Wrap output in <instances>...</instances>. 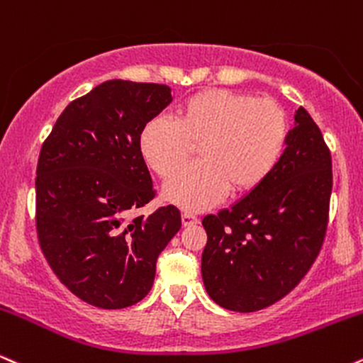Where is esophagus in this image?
<instances>
[{
	"mask_svg": "<svg viewBox=\"0 0 363 363\" xmlns=\"http://www.w3.org/2000/svg\"><path fill=\"white\" fill-rule=\"evenodd\" d=\"M182 224L185 225H194V224H199V217H195L194 214H182Z\"/></svg>",
	"mask_w": 363,
	"mask_h": 363,
	"instance_id": "esophagus-1",
	"label": "esophagus"
}]
</instances>
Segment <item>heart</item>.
<instances>
[{
  "label": "heart",
  "mask_w": 363,
  "mask_h": 363,
  "mask_svg": "<svg viewBox=\"0 0 363 363\" xmlns=\"http://www.w3.org/2000/svg\"><path fill=\"white\" fill-rule=\"evenodd\" d=\"M287 130L284 110L274 100L211 88L182 101L174 122H147L139 149L149 168L169 180L199 147L201 163L169 182L163 197L183 211L200 212L228 191L258 189L282 157Z\"/></svg>",
  "instance_id": "1"
}]
</instances>
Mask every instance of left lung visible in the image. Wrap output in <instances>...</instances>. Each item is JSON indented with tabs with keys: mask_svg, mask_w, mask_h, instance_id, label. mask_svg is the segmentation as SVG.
<instances>
[{
	"mask_svg": "<svg viewBox=\"0 0 363 363\" xmlns=\"http://www.w3.org/2000/svg\"><path fill=\"white\" fill-rule=\"evenodd\" d=\"M274 172L258 189L202 220L206 291L220 308L253 313L296 287L325 241L333 172L321 130L306 108Z\"/></svg>",
	"mask_w": 363,
	"mask_h": 363,
	"instance_id": "8db88e82",
	"label": "left lung"
}]
</instances>
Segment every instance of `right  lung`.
<instances>
[{
    "instance_id": "1",
    "label": "right lung",
    "mask_w": 363,
    "mask_h": 363,
    "mask_svg": "<svg viewBox=\"0 0 363 363\" xmlns=\"http://www.w3.org/2000/svg\"><path fill=\"white\" fill-rule=\"evenodd\" d=\"M172 100L166 84L105 81L71 101L42 144L38 242L57 279L95 308L143 301L157 257L182 228L174 206L127 219L155 199L139 138Z\"/></svg>"
}]
</instances>
